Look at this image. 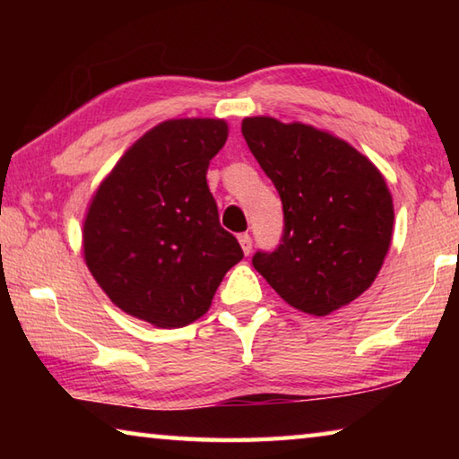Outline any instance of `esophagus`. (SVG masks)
<instances>
[{"label": "esophagus", "mask_w": 459, "mask_h": 459, "mask_svg": "<svg viewBox=\"0 0 459 459\" xmlns=\"http://www.w3.org/2000/svg\"><path fill=\"white\" fill-rule=\"evenodd\" d=\"M238 243H240V248H243L245 255L251 253L253 238H251V235H248V232H240V235H238Z\"/></svg>", "instance_id": "34e87169"}]
</instances>
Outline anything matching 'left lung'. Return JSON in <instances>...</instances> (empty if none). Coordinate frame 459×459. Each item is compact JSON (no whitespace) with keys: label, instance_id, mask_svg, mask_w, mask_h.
I'll use <instances>...</instances> for the list:
<instances>
[{"label":"left lung","instance_id":"8db88e82","mask_svg":"<svg viewBox=\"0 0 459 459\" xmlns=\"http://www.w3.org/2000/svg\"><path fill=\"white\" fill-rule=\"evenodd\" d=\"M243 137L279 192L283 235L253 267L287 304L328 316L375 281L393 235V198L378 169L342 139L304 123L243 121Z\"/></svg>","mask_w":459,"mask_h":459}]
</instances>
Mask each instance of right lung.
<instances>
[{
    "mask_svg": "<svg viewBox=\"0 0 459 459\" xmlns=\"http://www.w3.org/2000/svg\"><path fill=\"white\" fill-rule=\"evenodd\" d=\"M229 137L221 119H174L137 139L99 186L84 221V261L108 299L158 328L211 307L243 259L206 184Z\"/></svg>",
    "mask_w": 459,
    "mask_h": 459,
    "instance_id": "right-lung-1",
    "label": "right lung"
}]
</instances>
